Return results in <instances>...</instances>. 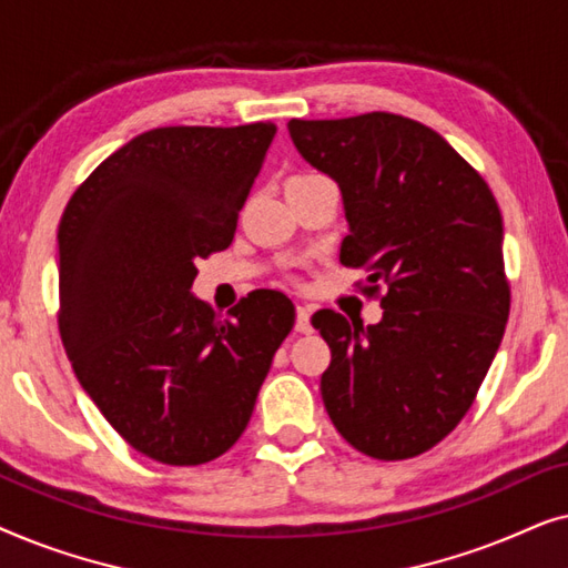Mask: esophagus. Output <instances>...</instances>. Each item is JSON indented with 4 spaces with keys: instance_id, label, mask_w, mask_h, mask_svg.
<instances>
[{
    "instance_id": "esophagus-1",
    "label": "esophagus",
    "mask_w": 568,
    "mask_h": 568,
    "mask_svg": "<svg viewBox=\"0 0 568 568\" xmlns=\"http://www.w3.org/2000/svg\"><path fill=\"white\" fill-rule=\"evenodd\" d=\"M310 315H313V310L307 305L297 307V321H294V331L297 333H310L313 331V323H310Z\"/></svg>"
}]
</instances>
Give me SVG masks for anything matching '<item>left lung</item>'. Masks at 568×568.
Wrapping results in <instances>:
<instances>
[{
	"instance_id": "left-lung-1",
	"label": "left lung",
	"mask_w": 568,
	"mask_h": 568,
	"mask_svg": "<svg viewBox=\"0 0 568 568\" xmlns=\"http://www.w3.org/2000/svg\"><path fill=\"white\" fill-rule=\"evenodd\" d=\"M290 136L338 185L341 263L387 286L375 325L313 315L331 346L325 410L364 455H422L455 429L499 352L509 317L499 204L445 136L403 115L292 119Z\"/></svg>"
}]
</instances>
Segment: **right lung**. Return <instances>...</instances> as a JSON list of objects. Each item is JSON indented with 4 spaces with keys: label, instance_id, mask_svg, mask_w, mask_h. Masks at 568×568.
<instances>
[{
    "label": "right lung",
    "instance_id": "obj_1",
    "mask_svg": "<svg viewBox=\"0 0 568 568\" xmlns=\"http://www.w3.org/2000/svg\"><path fill=\"white\" fill-rule=\"evenodd\" d=\"M276 123L144 131L100 162L59 224V331L108 424L165 465H201L245 432L294 325L258 290L227 321L193 297L196 261L224 251Z\"/></svg>",
    "mask_w": 568,
    "mask_h": 568
}]
</instances>
